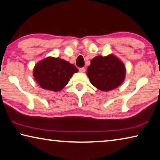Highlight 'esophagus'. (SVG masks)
<instances>
[{
    "label": "esophagus",
    "instance_id": "obj_1",
    "mask_svg": "<svg viewBox=\"0 0 160 160\" xmlns=\"http://www.w3.org/2000/svg\"><path fill=\"white\" fill-rule=\"evenodd\" d=\"M79 70H80V72H85V68H80Z\"/></svg>",
    "mask_w": 160,
    "mask_h": 160
}]
</instances>
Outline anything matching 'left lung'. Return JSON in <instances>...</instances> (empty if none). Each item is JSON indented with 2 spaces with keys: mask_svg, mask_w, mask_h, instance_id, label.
I'll use <instances>...</instances> for the list:
<instances>
[{
  "mask_svg": "<svg viewBox=\"0 0 160 160\" xmlns=\"http://www.w3.org/2000/svg\"><path fill=\"white\" fill-rule=\"evenodd\" d=\"M90 62L87 69V75L98 90L104 92L114 90L125 80V65L113 54L95 56Z\"/></svg>",
  "mask_w": 160,
  "mask_h": 160,
  "instance_id": "left-lung-1",
  "label": "left lung"
}]
</instances>
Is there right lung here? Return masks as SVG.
Listing matches in <instances>:
<instances>
[{
    "label": "right lung",
    "instance_id": "1",
    "mask_svg": "<svg viewBox=\"0 0 160 160\" xmlns=\"http://www.w3.org/2000/svg\"><path fill=\"white\" fill-rule=\"evenodd\" d=\"M78 72L73 64L52 56L42 59L35 65L33 76L42 89L58 92L68 83L72 75Z\"/></svg>",
    "mask_w": 160,
    "mask_h": 160
}]
</instances>
